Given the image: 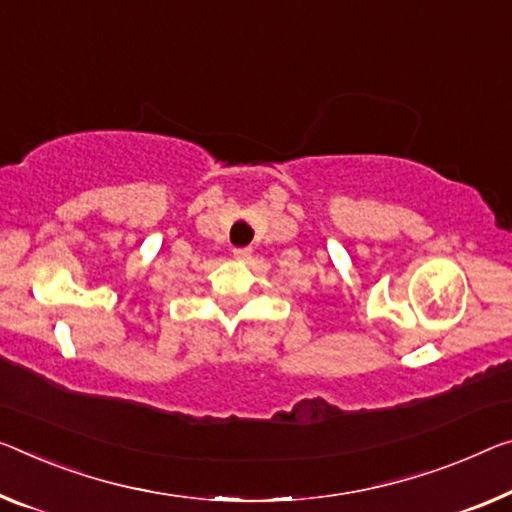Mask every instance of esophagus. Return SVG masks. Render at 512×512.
<instances>
[{
	"instance_id": "esophagus-1",
	"label": "esophagus",
	"mask_w": 512,
	"mask_h": 512,
	"mask_svg": "<svg viewBox=\"0 0 512 512\" xmlns=\"http://www.w3.org/2000/svg\"><path fill=\"white\" fill-rule=\"evenodd\" d=\"M233 256L238 258V261H247V258L251 256V249L249 247H238V249H233Z\"/></svg>"
}]
</instances>
